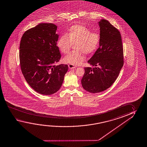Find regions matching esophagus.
Instances as JSON below:
<instances>
[{"mask_svg":"<svg viewBox=\"0 0 147 147\" xmlns=\"http://www.w3.org/2000/svg\"><path fill=\"white\" fill-rule=\"evenodd\" d=\"M68 67H69V69H74V68H75V67H76V66L72 65H71V64L69 65H68Z\"/></svg>","mask_w":147,"mask_h":147,"instance_id":"1","label":"esophagus"}]
</instances>
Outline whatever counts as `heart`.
Instances as JSON below:
<instances>
[{"label": "heart", "instance_id": "obj_1", "mask_svg": "<svg viewBox=\"0 0 147 147\" xmlns=\"http://www.w3.org/2000/svg\"><path fill=\"white\" fill-rule=\"evenodd\" d=\"M100 41L98 33L82 25H74L70 28L67 34L58 39L57 46L63 54L67 53L72 45L75 44V50L70 52L63 58L66 63L73 65H78L84 60V53L89 54L96 50Z\"/></svg>", "mask_w": 147, "mask_h": 147}]
</instances>
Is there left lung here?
<instances>
[{"instance_id": "1", "label": "left lung", "mask_w": 147, "mask_h": 147, "mask_svg": "<svg viewBox=\"0 0 147 147\" xmlns=\"http://www.w3.org/2000/svg\"><path fill=\"white\" fill-rule=\"evenodd\" d=\"M99 47L88 63L94 67H84L82 86L87 91H104L115 82L123 65V52L120 32L107 20L98 22Z\"/></svg>"}]
</instances>
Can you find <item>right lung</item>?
Segmentation results:
<instances>
[{"label": "right lung", "mask_w": 147, "mask_h": 147, "mask_svg": "<svg viewBox=\"0 0 147 147\" xmlns=\"http://www.w3.org/2000/svg\"><path fill=\"white\" fill-rule=\"evenodd\" d=\"M57 26L42 23L25 32L20 47V65L28 84L39 94L51 95L63 84L67 65H56L61 58Z\"/></svg>", "instance_id": "1"}]
</instances>
